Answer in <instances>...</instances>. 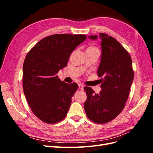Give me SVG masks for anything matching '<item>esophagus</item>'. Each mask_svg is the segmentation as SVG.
<instances>
[{
  "label": "esophagus",
  "mask_w": 153,
  "mask_h": 153,
  "mask_svg": "<svg viewBox=\"0 0 153 153\" xmlns=\"http://www.w3.org/2000/svg\"><path fill=\"white\" fill-rule=\"evenodd\" d=\"M78 87L80 90H84V85L82 84H78Z\"/></svg>",
  "instance_id": "esophagus-1"
}]
</instances>
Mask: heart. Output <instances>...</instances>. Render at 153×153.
Segmentation results:
<instances>
[{
	"mask_svg": "<svg viewBox=\"0 0 153 153\" xmlns=\"http://www.w3.org/2000/svg\"><path fill=\"white\" fill-rule=\"evenodd\" d=\"M87 50H98L96 47H89Z\"/></svg>",
	"mask_w": 153,
	"mask_h": 153,
	"instance_id": "1",
	"label": "heart"
}]
</instances>
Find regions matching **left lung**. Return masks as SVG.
<instances>
[{
  "label": "left lung",
  "mask_w": 153,
  "mask_h": 153,
  "mask_svg": "<svg viewBox=\"0 0 153 153\" xmlns=\"http://www.w3.org/2000/svg\"><path fill=\"white\" fill-rule=\"evenodd\" d=\"M101 58L98 75L101 78V90L94 94L92 88L85 87L87 100L84 109L87 117L98 124L107 123L122 112L128 100L134 78L131 58L113 37L100 33ZM97 39L98 36H90Z\"/></svg>",
  "instance_id": "1"
}]
</instances>
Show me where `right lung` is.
I'll return each instance as SVG.
<instances>
[{"instance_id": "right-lung-1", "label": "right lung", "mask_w": 153, "mask_h": 153, "mask_svg": "<svg viewBox=\"0 0 153 153\" xmlns=\"http://www.w3.org/2000/svg\"><path fill=\"white\" fill-rule=\"evenodd\" d=\"M87 38L84 34H53L39 41L26 55L23 66V89L32 112L48 124L66 116L78 89L57 74L66 66L73 51Z\"/></svg>"}]
</instances>
